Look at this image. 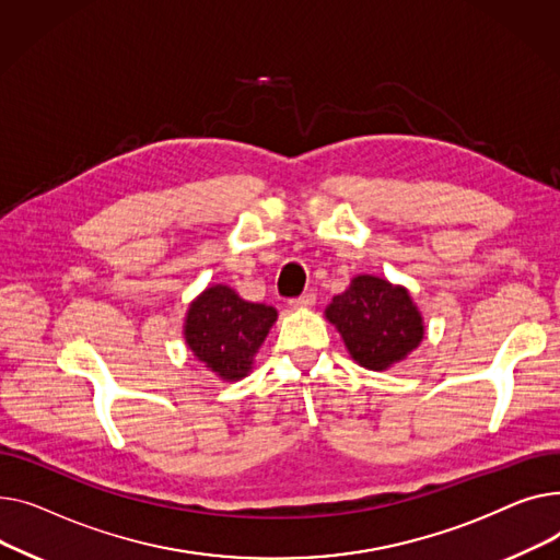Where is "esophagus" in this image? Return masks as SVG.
Returning <instances> with one entry per match:
<instances>
[{
  "mask_svg": "<svg viewBox=\"0 0 560 560\" xmlns=\"http://www.w3.org/2000/svg\"><path fill=\"white\" fill-rule=\"evenodd\" d=\"M314 303H316V293L314 291H305V293L299 295V299H291L289 301L291 307H312Z\"/></svg>",
  "mask_w": 560,
  "mask_h": 560,
  "instance_id": "34e87169",
  "label": "esophagus"
}]
</instances>
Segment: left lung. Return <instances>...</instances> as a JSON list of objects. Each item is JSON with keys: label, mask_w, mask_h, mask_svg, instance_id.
Wrapping results in <instances>:
<instances>
[{"label": "left lung", "mask_w": 560, "mask_h": 560, "mask_svg": "<svg viewBox=\"0 0 560 560\" xmlns=\"http://www.w3.org/2000/svg\"><path fill=\"white\" fill-rule=\"evenodd\" d=\"M325 316L339 327L357 364L384 371L422 341V318L407 289L373 276H359L335 295Z\"/></svg>", "instance_id": "left-lung-1"}]
</instances>
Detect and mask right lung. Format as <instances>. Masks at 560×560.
Listing matches in <instances>:
<instances>
[{
	"mask_svg": "<svg viewBox=\"0 0 560 560\" xmlns=\"http://www.w3.org/2000/svg\"><path fill=\"white\" fill-rule=\"evenodd\" d=\"M278 312L248 303L223 284L210 287L187 312L185 339L191 352L223 380H240L250 371L253 357L267 339Z\"/></svg>",
	"mask_w": 560,
	"mask_h": 560,
	"instance_id": "add662e5",
	"label": "right lung"
}]
</instances>
